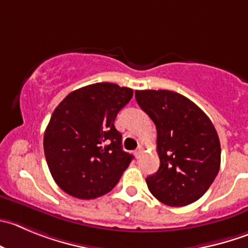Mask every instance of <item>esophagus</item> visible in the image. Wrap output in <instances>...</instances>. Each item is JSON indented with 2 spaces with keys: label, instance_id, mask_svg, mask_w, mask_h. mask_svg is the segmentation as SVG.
I'll return each mask as SVG.
<instances>
[{
  "label": "esophagus",
  "instance_id": "obj_1",
  "mask_svg": "<svg viewBox=\"0 0 248 248\" xmlns=\"http://www.w3.org/2000/svg\"><path fill=\"white\" fill-rule=\"evenodd\" d=\"M142 153H143V147H142V146H139L138 150L135 151V155H136V157H138V158H140Z\"/></svg>",
  "mask_w": 248,
  "mask_h": 248
}]
</instances>
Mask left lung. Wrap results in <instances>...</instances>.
I'll return each mask as SVG.
<instances>
[{"label":"left lung","mask_w":248,"mask_h":248,"mask_svg":"<svg viewBox=\"0 0 248 248\" xmlns=\"http://www.w3.org/2000/svg\"><path fill=\"white\" fill-rule=\"evenodd\" d=\"M138 105L155 123L159 169L146 178L153 196L183 207L204 195L220 168V142L206 113L169 90L135 91Z\"/></svg>","instance_id":"obj_1"}]
</instances>
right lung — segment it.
<instances>
[{
  "label": "right lung",
  "mask_w": 248,
  "mask_h": 248,
  "mask_svg": "<svg viewBox=\"0 0 248 248\" xmlns=\"http://www.w3.org/2000/svg\"><path fill=\"white\" fill-rule=\"evenodd\" d=\"M134 91L112 82H96L70 93L52 113L44 151L56 184L68 195L91 200L118 184L133 155L123 151L115 129L118 112Z\"/></svg>",
  "instance_id": "add662e5"
}]
</instances>
